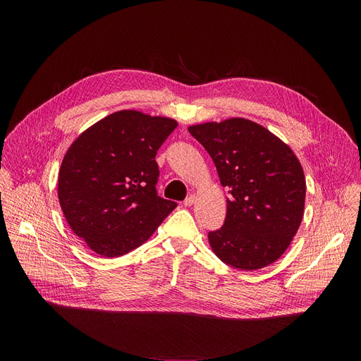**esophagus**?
Returning a JSON list of instances; mask_svg holds the SVG:
<instances>
[{
  "mask_svg": "<svg viewBox=\"0 0 361 361\" xmlns=\"http://www.w3.org/2000/svg\"><path fill=\"white\" fill-rule=\"evenodd\" d=\"M195 200H196V197H195L193 195H190V196H187V197L184 199L183 204H184V206H192V204L195 203Z\"/></svg>",
  "mask_w": 361,
  "mask_h": 361,
  "instance_id": "1",
  "label": "esophagus"
}]
</instances>
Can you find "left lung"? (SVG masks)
<instances>
[{"mask_svg": "<svg viewBox=\"0 0 361 361\" xmlns=\"http://www.w3.org/2000/svg\"><path fill=\"white\" fill-rule=\"evenodd\" d=\"M228 187L226 218L207 238L215 255L244 271L268 267L295 235L305 212L306 180L293 150L244 118L188 127Z\"/></svg>", "mask_w": 361, "mask_h": 361, "instance_id": "1", "label": "left lung"}]
</instances>
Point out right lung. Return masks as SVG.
Instances as JSON below:
<instances>
[{"label": "right lung", "mask_w": 361, "mask_h": 361, "mask_svg": "<svg viewBox=\"0 0 361 361\" xmlns=\"http://www.w3.org/2000/svg\"><path fill=\"white\" fill-rule=\"evenodd\" d=\"M177 121L118 111L73 142L59 176V199L73 233L101 256L145 243L177 203L158 196L157 152Z\"/></svg>", "instance_id": "right-lung-1"}]
</instances>
